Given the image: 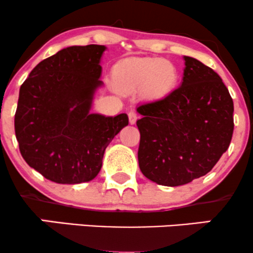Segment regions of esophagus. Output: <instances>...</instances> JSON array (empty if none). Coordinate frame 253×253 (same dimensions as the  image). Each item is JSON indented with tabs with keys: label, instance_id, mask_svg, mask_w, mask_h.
I'll list each match as a JSON object with an SVG mask.
<instances>
[{
	"label": "esophagus",
	"instance_id": "34e87169",
	"mask_svg": "<svg viewBox=\"0 0 253 253\" xmlns=\"http://www.w3.org/2000/svg\"><path fill=\"white\" fill-rule=\"evenodd\" d=\"M128 119H129V124L134 125L136 119H138V114H136L135 112H129L128 113Z\"/></svg>",
	"mask_w": 253,
	"mask_h": 253
}]
</instances>
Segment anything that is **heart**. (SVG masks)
Masks as SVG:
<instances>
[{"mask_svg": "<svg viewBox=\"0 0 253 253\" xmlns=\"http://www.w3.org/2000/svg\"><path fill=\"white\" fill-rule=\"evenodd\" d=\"M118 82L129 90H146L153 96L168 94L177 81L172 63L159 58H128L114 68Z\"/></svg>", "mask_w": 253, "mask_h": 253, "instance_id": "1", "label": "heart"}]
</instances>
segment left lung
Masks as SVG:
<instances>
[{
	"mask_svg": "<svg viewBox=\"0 0 253 253\" xmlns=\"http://www.w3.org/2000/svg\"><path fill=\"white\" fill-rule=\"evenodd\" d=\"M184 60L181 85L136 108L139 168L168 187L210 172L228 149L234 128L233 100L219 75L195 58Z\"/></svg>",
	"mask_w": 253,
	"mask_h": 253,
	"instance_id": "8db88e82",
	"label": "left lung"
}]
</instances>
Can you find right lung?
Segmentation results:
<instances>
[{
  "label": "right lung",
  "mask_w": 253,
  "mask_h": 253,
  "mask_svg": "<svg viewBox=\"0 0 253 253\" xmlns=\"http://www.w3.org/2000/svg\"><path fill=\"white\" fill-rule=\"evenodd\" d=\"M103 45L70 46L40 62L20 88L15 135L26 163L60 184L94 179L104 150L128 125L127 114H91L102 85Z\"/></svg>",
  "instance_id": "right-lung-1"
}]
</instances>
